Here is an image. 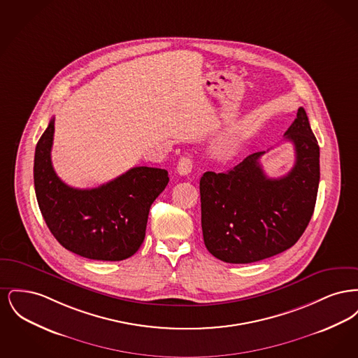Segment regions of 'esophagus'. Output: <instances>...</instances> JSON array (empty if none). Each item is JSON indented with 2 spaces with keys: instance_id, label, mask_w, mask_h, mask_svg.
I'll return each instance as SVG.
<instances>
[{
  "instance_id": "obj_1",
  "label": "esophagus",
  "mask_w": 358,
  "mask_h": 358,
  "mask_svg": "<svg viewBox=\"0 0 358 358\" xmlns=\"http://www.w3.org/2000/svg\"><path fill=\"white\" fill-rule=\"evenodd\" d=\"M193 169V161L189 155L185 157H181L180 161H178V165H177V171L181 174V176H187L190 171Z\"/></svg>"
}]
</instances>
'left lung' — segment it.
Returning a JSON list of instances; mask_svg holds the SVG:
<instances>
[{"label":"left lung","mask_w":358,"mask_h":358,"mask_svg":"<svg viewBox=\"0 0 358 358\" xmlns=\"http://www.w3.org/2000/svg\"><path fill=\"white\" fill-rule=\"evenodd\" d=\"M285 136L295 150L286 176L267 177L259 161L266 152H257L227 173L205 171L200 180L205 247L222 262L245 264L278 255L308 225L320 184V146L305 108H298Z\"/></svg>","instance_id":"left-lung-1"}]
</instances>
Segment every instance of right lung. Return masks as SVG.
Instances as JSON below:
<instances>
[{
    "instance_id": "1",
    "label": "right lung",
    "mask_w": 358,
    "mask_h": 358,
    "mask_svg": "<svg viewBox=\"0 0 358 358\" xmlns=\"http://www.w3.org/2000/svg\"><path fill=\"white\" fill-rule=\"evenodd\" d=\"M55 118L37 142L36 199L52 235L71 252L92 260L118 262L143 243L150 206L169 182L165 169L136 166L94 189L64 184L51 161Z\"/></svg>"
}]
</instances>
